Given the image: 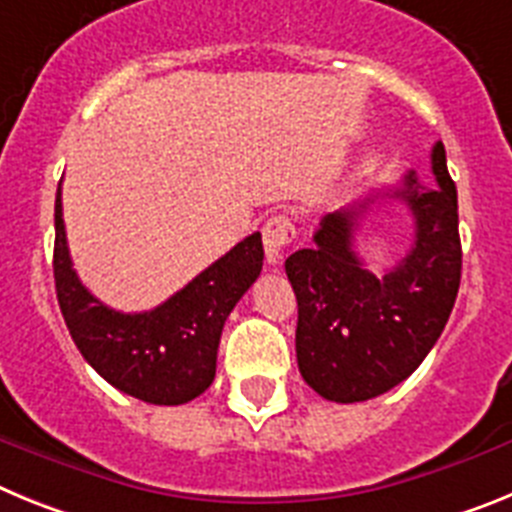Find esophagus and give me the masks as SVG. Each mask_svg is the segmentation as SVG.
<instances>
[{"instance_id":"esophagus-1","label":"esophagus","mask_w":512,"mask_h":512,"mask_svg":"<svg viewBox=\"0 0 512 512\" xmlns=\"http://www.w3.org/2000/svg\"><path fill=\"white\" fill-rule=\"evenodd\" d=\"M261 235H264L266 261H269L271 266H277L279 261H282L289 243L295 241V225H292V220H289L287 215H271L269 220H266Z\"/></svg>"}]
</instances>
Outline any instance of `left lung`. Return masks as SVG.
I'll list each match as a JSON object with an SVG mask.
<instances>
[{
  "label": "left lung",
  "instance_id": "1",
  "mask_svg": "<svg viewBox=\"0 0 512 512\" xmlns=\"http://www.w3.org/2000/svg\"><path fill=\"white\" fill-rule=\"evenodd\" d=\"M436 184L402 176L390 197L410 207L415 241L384 277L364 269L354 233L374 197L323 217L315 246L284 261L297 295V364L320 397L364 402L384 395L420 366L454 310L461 279L456 187L438 140Z\"/></svg>",
  "mask_w": 512,
  "mask_h": 512
}]
</instances>
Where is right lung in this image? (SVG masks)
<instances>
[{
	"label": "right lung",
	"mask_w": 512,
	"mask_h": 512,
	"mask_svg": "<svg viewBox=\"0 0 512 512\" xmlns=\"http://www.w3.org/2000/svg\"><path fill=\"white\" fill-rule=\"evenodd\" d=\"M261 233L243 238L164 305L117 312L76 277L56 192L53 279L63 320L81 356L112 387L151 405H184L215 379L223 325L261 274Z\"/></svg>",
	"instance_id": "add662e5"
}]
</instances>
